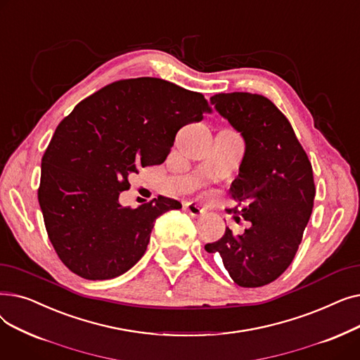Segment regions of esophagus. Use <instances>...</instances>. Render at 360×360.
I'll list each match as a JSON object with an SVG mask.
<instances>
[{"label": "esophagus", "mask_w": 360, "mask_h": 360, "mask_svg": "<svg viewBox=\"0 0 360 360\" xmlns=\"http://www.w3.org/2000/svg\"><path fill=\"white\" fill-rule=\"evenodd\" d=\"M184 209L190 213L193 217H201L205 214V212L201 209L200 205H197L195 202H186Z\"/></svg>", "instance_id": "1"}]
</instances>
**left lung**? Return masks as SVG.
Here are the masks:
<instances>
[{"label": "left lung", "mask_w": 360, "mask_h": 360, "mask_svg": "<svg viewBox=\"0 0 360 360\" xmlns=\"http://www.w3.org/2000/svg\"><path fill=\"white\" fill-rule=\"evenodd\" d=\"M210 101L247 144L229 194L238 202L232 212L252 224L239 236L226 228L217 242L204 248L220 254L238 286H266L290 266L309 221L312 165L289 120L270 99L233 91Z\"/></svg>", "instance_id": "left-lung-1"}]
</instances>
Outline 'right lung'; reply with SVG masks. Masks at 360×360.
Wrapping results in <instances>:
<instances>
[{
	"instance_id": "1",
	"label": "right lung",
	"mask_w": 360,
	"mask_h": 360,
	"mask_svg": "<svg viewBox=\"0 0 360 360\" xmlns=\"http://www.w3.org/2000/svg\"><path fill=\"white\" fill-rule=\"evenodd\" d=\"M212 112L198 91L139 77L102 87L60 122L42 158L37 198L68 270L108 280L144 255L156 219L182 204L159 195L131 209L118 202L120 193L140 166L165 162L184 125Z\"/></svg>"
}]
</instances>
